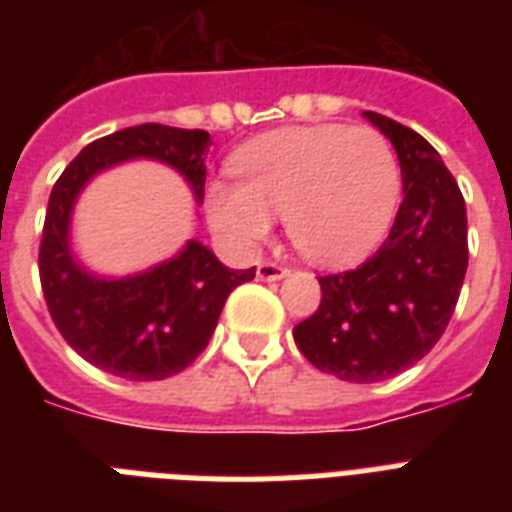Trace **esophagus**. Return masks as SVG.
<instances>
[{
  "instance_id": "1",
  "label": "esophagus",
  "mask_w": 512,
  "mask_h": 512,
  "mask_svg": "<svg viewBox=\"0 0 512 512\" xmlns=\"http://www.w3.org/2000/svg\"><path fill=\"white\" fill-rule=\"evenodd\" d=\"M284 276H289V268H284V265L271 263V260H265V263L257 265V279L260 281H279L284 279Z\"/></svg>"
}]
</instances>
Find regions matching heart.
Segmentation results:
<instances>
[{"mask_svg": "<svg viewBox=\"0 0 512 512\" xmlns=\"http://www.w3.org/2000/svg\"><path fill=\"white\" fill-rule=\"evenodd\" d=\"M236 183L207 191V217L231 247L252 252L284 215L287 236L311 263L345 268L377 249L401 199V170L374 127H284L231 156Z\"/></svg>", "mask_w": 512, "mask_h": 512, "instance_id": "b5f03b06", "label": "heart"}]
</instances>
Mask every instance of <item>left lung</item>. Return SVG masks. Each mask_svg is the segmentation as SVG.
I'll return each instance as SVG.
<instances>
[{
	"label": "left lung",
	"mask_w": 512,
	"mask_h": 512,
	"mask_svg": "<svg viewBox=\"0 0 512 512\" xmlns=\"http://www.w3.org/2000/svg\"><path fill=\"white\" fill-rule=\"evenodd\" d=\"M364 116L396 148L404 201L364 265L319 276V311L292 332L316 369L348 382L388 380L428 356L468 271L465 199L436 148L388 116Z\"/></svg>",
	"instance_id": "left-lung-1"
}]
</instances>
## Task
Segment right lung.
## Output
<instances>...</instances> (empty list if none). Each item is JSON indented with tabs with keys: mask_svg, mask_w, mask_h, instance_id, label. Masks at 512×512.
I'll return each instance as SVG.
<instances>
[{
	"mask_svg": "<svg viewBox=\"0 0 512 512\" xmlns=\"http://www.w3.org/2000/svg\"><path fill=\"white\" fill-rule=\"evenodd\" d=\"M209 132L140 124L95 140L68 164L50 193L39 247V279L55 327L71 348L124 380H164L183 372L207 348L233 289L255 268H225L201 241L135 276H98L71 249V212L84 185L132 159H154L185 177L204 199Z\"/></svg>",
	"mask_w": 512,
	"mask_h": 512,
	"instance_id": "1",
	"label": "right lung"
}]
</instances>
